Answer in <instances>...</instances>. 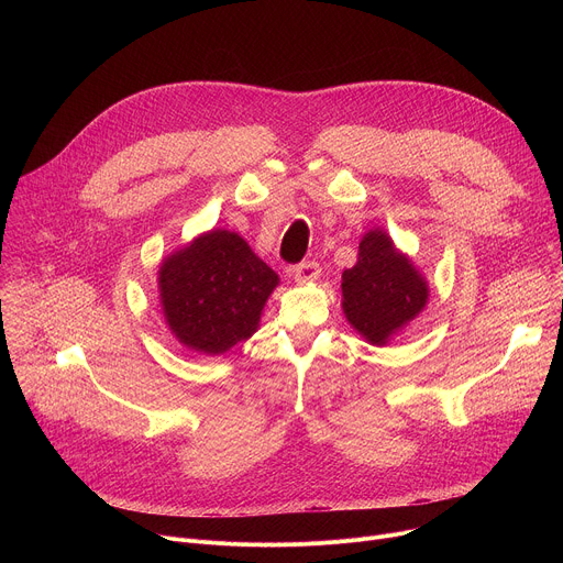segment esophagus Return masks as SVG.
<instances>
[{"mask_svg":"<svg viewBox=\"0 0 563 563\" xmlns=\"http://www.w3.org/2000/svg\"><path fill=\"white\" fill-rule=\"evenodd\" d=\"M318 276H320L318 263L307 261V263H300L298 267H294V280L296 283H313V280H318Z\"/></svg>","mask_w":563,"mask_h":563,"instance_id":"esophagus-1","label":"esophagus"}]
</instances>
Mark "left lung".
Returning <instances> with one entry per match:
<instances>
[{
  "label": "left lung",
  "mask_w": 563,
  "mask_h": 563,
  "mask_svg": "<svg viewBox=\"0 0 563 563\" xmlns=\"http://www.w3.org/2000/svg\"><path fill=\"white\" fill-rule=\"evenodd\" d=\"M341 289L347 323L378 347L404 332L430 300L428 278L380 227L361 238L358 261L343 272Z\"/></svg>",
  "instance_id": "left-lung-1"
}]
</instances>
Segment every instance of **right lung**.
I'll use <instances>...</instances> for the list:
<instances>
[{"mask_svg":"<svg viewBox=\"0 0 563 563\" xmlns=\"http://www.w3.org/2000/svg\"><path fill=\"white\" fill-rule=\"evenodd\" d=\"M278 274L243 235L209 229L163 258L157 296L165 323L180 345L205 356L227 354L261 328Z\"/></svg>","mask_w":563,"mask_h":563,"instance_id":"1","label":"right lung"}]
</instances>
